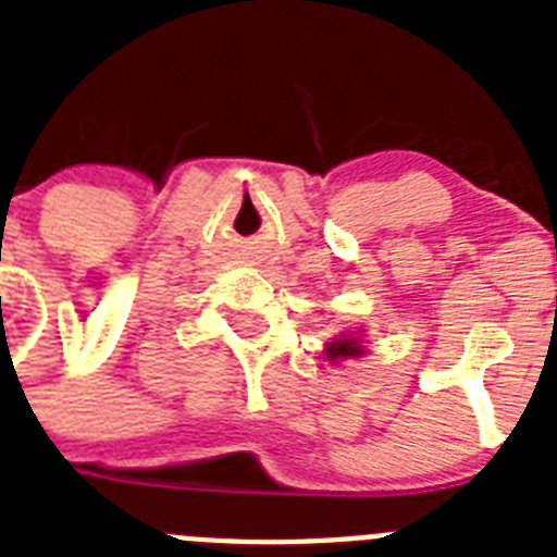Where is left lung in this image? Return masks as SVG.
<instances>
[{"instance_id":"obj_1","label":"left lung","mask_w":557,"mask_h":557,"mask_svg":"<svg viewBox=\"0 0 557 557\" xmlns=\"http://www.w3.org/2000/svg\"><path fill=\"white\" fill-rule=\"evenodd\" d=\"M326 359L329 362H339V359H354V357H362L366 348H362V339L354 337V334H339L334 337L332 343L326 346Z\"/></svg>"}]
</instances>
